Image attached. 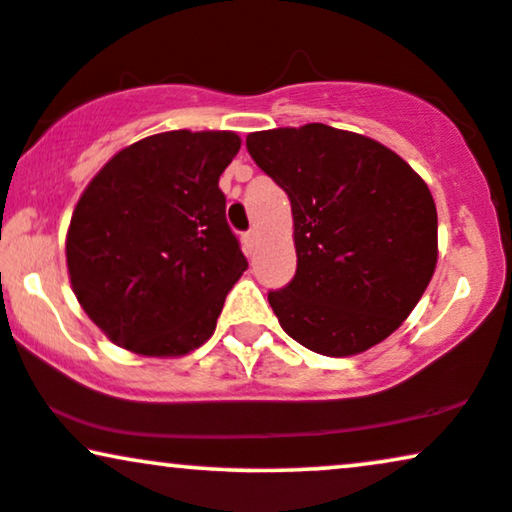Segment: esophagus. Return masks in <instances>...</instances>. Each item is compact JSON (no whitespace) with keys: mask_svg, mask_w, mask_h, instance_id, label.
I'll list each match as a JSON object with an SVG mask.
<instances>
[{"mask_svg":"<svg viewBox=\"0 0 512 512\" xmlns=\"http://www.w3.org/2000/svg\"><path fill=\"white\" fill-rule=\"evenodd\" d=\"M255 245H257V234H255V231H245V234H243V250H245V255H252V252H255Z\"/></svg>","mask_w":512,"mask_h":512,"instance_id":"obj_1","label":"esophagus"}]
</instances>
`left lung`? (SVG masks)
Masks as SVG:
<instances>
[{
    "label": "left lung",
    "instance_id": "1",
    "mask_svg": "<svg viewBox=\"0 0 512 512\" xmlns=\"http://www.w3.org/2000/svg\"><path fill=\"white\" fill-rule=\"evenodd\" d=\"M257 167L288 193L297 271L269 304L290 338L352 357L413 312L437 264V208L390 148L321 122L252 132Z\"/></svg>",
    "mask_w": 512,
    "mask_h": 512
}]
</instances>
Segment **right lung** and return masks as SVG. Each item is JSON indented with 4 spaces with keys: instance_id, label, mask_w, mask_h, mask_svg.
Here are the masks:
<instances>
[{
    "instance_id": "obj_1",
    "label": "right lung",
    "mask_w": 512,
    "mask_h": 512,
    "mask_svg": "<svg viewBox=\"0 0 512 512\" xmlns=\"http://www.w3.org/2000/svg\"><path fill=\"white\" fill-rule=\"evenodd\" d=\"M238 148L234 132L153 134L115 153L77 200L70 286L115 345L181 357L215 333L248 269L219 189Z\"/></svg>"
}]
</instances>
